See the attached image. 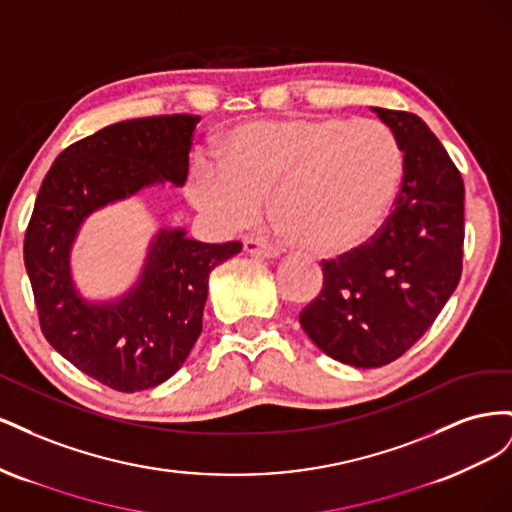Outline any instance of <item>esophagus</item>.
<instances>
[{
    "label": "esophagus",
    "instance_id": "34e87169",
    "mask_svg": "<svg viewBox=\"0 0 512 512\" xmlns=\"http://www.w3.org/2000/svg\"><path fill=\"white\" fill-rule=\"evenodd\" d=\"M243 250L247 254L260 256V258H277V256H280V250H277V247H273L269 243H262L258 239H245L243 241Z\"/></svg>",
    "mask_w": 512,
    "mask_h": 512
}]
</instances>
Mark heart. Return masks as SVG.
<instances>
[{
	"instance_id": "b5f03b06",
	"label": "heart",
	"mask_w": 512,
	"mask_h": 512,
	"mask_svg": "<svg viewBox=\"0 0 512 512\" xmlns=\"http://www.w3.org/2000/svg\"><path fill=\"white\" fill-rule=\"evenodd\" d=\"M404 151L378 121L290 117L230 130L220 160L196 156L192 205L222 230L262 220L265 196L305 250L344 256L376 235L395 205Z\"/></svg>"
}]
</instances>
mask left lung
Returning a JSON list of instances; mask_svg holds the SVG:
<instances>
[{
	"label": "left lung",
	"instance_id": "obj_1",
	"mask_svg": "<svg viewBox=\"0 0 512 512\" xmlns=\"http://www.w3.org/2000/svg\"><path fill=\"white\" fill-rule=\"evenodd\" d=\"M404 151L393 213L371 243L322 262L324 284L299 322L331 359L382 367L423 337L455 292L463 258V181L427 123L371 106Z\"/></svg>",
	"mask_w": 512,
	"mask_h": 512
}]
</instances>
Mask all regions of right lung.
I'll return each instance as SVG.
<instances>
[{"label":"right lung","instance_id":"right-lung-1","mask_svg":"<svg viewBox=\"0 0 512 512\" xmlns=\"http://www.w3.org/2000/svg\"><path fill=\"white\" fill-rule=\"evenodd\" d=\"M198 117L113 123L57 156L25 232V269L42 333L83 374L121 393L153 389L188 359L203 331L209 273L239 241L203 243L160 228L138 280L115 299L89 301L72 277V247L89 215L153 185L188 179Z\"/></svg>","mask_w":512,"mask_h":512}]
</instances>
